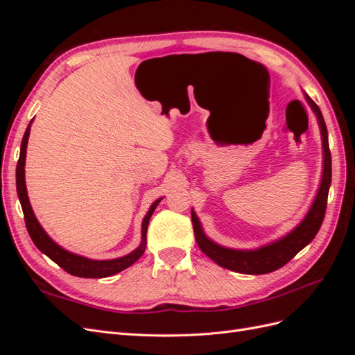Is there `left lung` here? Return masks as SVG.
<instances>
[{"label": "left lung", "instance_id": "1", "mask_svg": "<svg viewBox=\"0 0 355 355\" xmlns=\"http://www.w3.org/2000/svg\"><path fill=\"white\" fill-rule=\"evenodd\" d=\"M305 98L311 108H313L314 114L317 115L318 125L321 130V139H323V155H324L323 178H321V184L313 206H311L304 220L300 222L292 232H288L286 237L280 239L278 241L263 245L261 249H256V250H234V249H227V247H222L216 243H213L206 237V234L202 232L201 223L197 218V214L194 210H192L191 211L192 227H194V234H196L198 247L202 253H206L210 259L213 262H216L219 266L227 268V270H231L235 272L252 274V275L272 272L278 270V268L284 266L290 259H293V257L302 250L305 245H308L311 241H313L321 227V223H323L326 207H327L329 188L331 182V157H330V149H329V139H327V128H326L324 118L321 115V111L317 106V103L306 94Z\"/></svg>", "mask_w": 355, "mask_h": 355}]
</instances>
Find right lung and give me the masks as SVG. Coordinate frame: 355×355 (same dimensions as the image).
I'll list each match as a JSON object with an SVG mask.
<instances>
[{"label": "right lung", "mask_w": 355, "mask_h": 355, "mask_svg": "<svg viewBox=\"0 0 355 355\" xmlns=\"http://www.w3.org/2000/svg\"><path fill=\"white\" fill-rule=\"evenodd\" d=\"M31 123H29L26 132L24 135L22 145H20V155H19L17 167H16L17 196H19V200H20V206H22V210H24L25 225H26V230L29 232L31 240L34 241V244L38 247V249L46 256H49L53 262H56L60 268H63V270H65L67 272H69L75 277L103 278V277L114 275L116 272L125 270V268H128L130 265H133L145 252L148 223H149V219H151V216H153L155 207L158 206V202L161 201V198H158L153 204V206L149 207L146 216L144 218V222H142V243L130 254L118 257V259L94 261V259H87V257H83V256H78V254L71 253L65 249H62V247L53 241L47 235V232L42 230L40 222L35 218L34 211H32L31 202H29V198H28L26 185H25V158H26L28 137H29V132H31Z\"/></svg>", "instance_id": "1"}]
</instances>
